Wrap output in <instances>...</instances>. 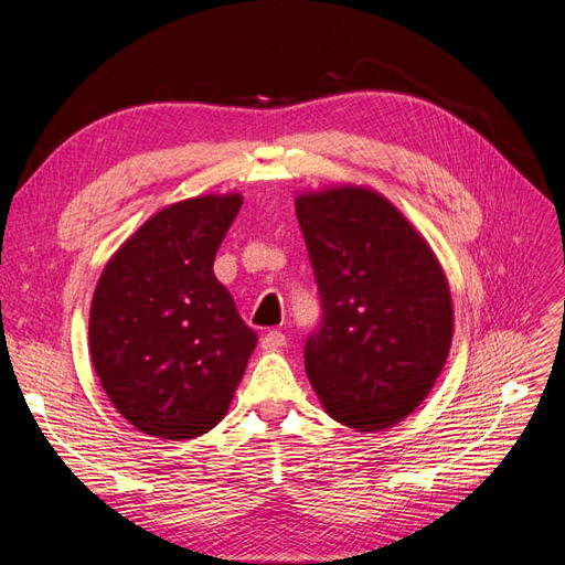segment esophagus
Instances as JSON below:
<instances>
[{
  "mask_svg": "<svg viewBox=\"0 0 565 565\" xmlns=\"http://www.w3.org/2000/svg\"><path fill=\"white\" fill-rule=\"evenodd\" d=\"M286 345V337L281 332H267L263 339H260V348L263 350H279Z\"/></svg>",
  "mask_w": 565,
  "mask_h": 565,
  "instance_id": "obj_1",
  "label": "esophagus"
}]
</instances>
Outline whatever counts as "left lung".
Returning a JSON list of instances; mask_svg holds the SVG:
<instances>
[{"label":"left lung","instance_id":"8db88e82","mask_svg":"<svg viewBox=\"0 0 565 565\" xmlns=\"http://www.w3.org/2000/svg\"><path fill=\"white\" fill-rule=\"evenodd\" d=\"M322 302L305 369L324 412L377 433L430 394L454 339L447 275L398 207L364 185L295 199Z\"/></svg>","mask_w":565,"mask_h":565}]
</instances>
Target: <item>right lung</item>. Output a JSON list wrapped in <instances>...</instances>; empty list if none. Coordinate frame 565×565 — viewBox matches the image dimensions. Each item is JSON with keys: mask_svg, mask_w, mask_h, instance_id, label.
I'll return each mask as SVG.
<instances>
[{"mask_svg": "<svg viewBox=\"0 0 565 565\" xmlns=\"http://www.w3.org/2000/svg\"><path fill=\"white\" fill-rule=\"evenodd\" d=\"M243 194L162 207L114 252L88 313V352L111 405L137 430L192 439L215 428L256 332L213 273Z\"/></svg>", "mask_w": 565, "mask_h": 565, "instance_id": "add662e5", "label": "right lung"}]
</instances>
